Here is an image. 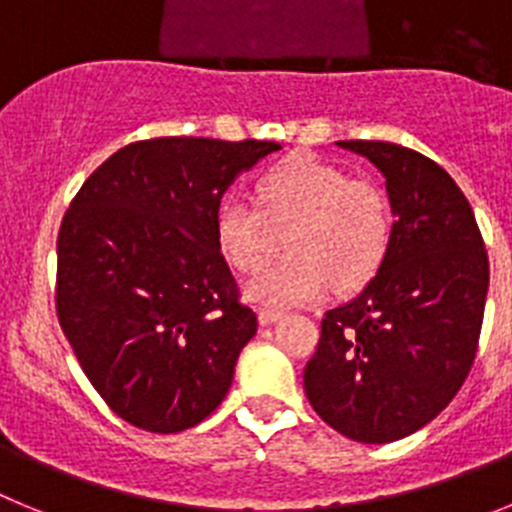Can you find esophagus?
Masks as SVG:
<instances>
[{
    "instance_id": "34e87169",
    "label": "esophagus",
    "mask_w": 512,
    "mask_h": 512,
    "mask_svg": "<svg viewBox=\"0 0 512 512\" xmlns=\"http://www.w3.org/2000/svg\"><path fill=\"white\" fill-rule=\"evenodd\" d=\"M284 318L282 310H269V307H264V310H259V323L261 325H271L277 323V320Z\"/></svg>"
}]
</instances>
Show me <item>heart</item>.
I'll use <instances>...</instances> for the list:
<instances>
[{
  "instance_id": "b5f03b06",
  "label": "heart",
  "mask_w": 512,
  "mask_h": 512,
  "mask_svg": "<svg viewBox=\"0 0 512 512\" xmlns=\"http://www.w3.org/2000/svg\"><path fill=\"white\" fill-rule=\"evenodd\" d=\"M287 241L289 256L246 284L266 307L315 302L330 282L341 292L374 277L390 248L392 215L382 189L348 179L338 166L292 156L256 184V205L228 197L215 217V238L230 266L253 274Z\"/></svg>"
}]
</instances>
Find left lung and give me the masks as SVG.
I'll use <instances>...</instances> for the list:
<instances>
[{
    "mask_svg": "<svg viewBox=\"0 0 512 512\" xmlns=\"http://www.w3.org/2000/svg\"><path fill=\"white\" fill-rule=\"evenodd\" d=\"M336 146L382 171L395 223L377 274L325 312L305 395L351 441L392 443L431 423L467 379L490 261L467 197L436 161L382 140Z\"/></svg>",
    "mask_w": 512,
    "mask_h": 512,
    "instance_id": "left-lung-1",
    "label": "left lung"
}]
</instances>
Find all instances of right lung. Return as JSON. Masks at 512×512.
I'll return each mask as SVG.
<instances>
[{"label": "right lung", "mask_w": 512, "mask_h": 512, "mask_svg": "<svg viewBox=\"0 0 512 512\" xmlns=\"http://www.w3.org/2000/svg\"><path fill=\"white\" fill-rule=\"evenodd\" d=\"M274 140L153 138L112 153L63 217L58 323L102 400L179 433L225 400L256 315L215 238L230 184Z\"/></svg>", "instance_id": "obj_1"}]
</instances>
